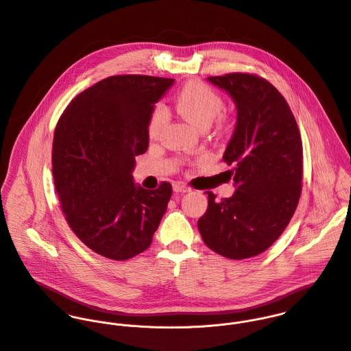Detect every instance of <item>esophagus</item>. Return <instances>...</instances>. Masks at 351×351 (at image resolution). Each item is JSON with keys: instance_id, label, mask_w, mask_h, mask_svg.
<instances>
[{"instance_id": "esophagus-1", "label": "esophagus", "mask_w": 351, "mask_h": 351, "mask_svg": "<svg viewBox=\"0 0 351 351\" xmlns=\"http://www.w3.org/2000/svg\"><path fill=\"white\" fill-rule=\"evenodd\" d=\"M173 190H175L176 193H189V191H191V189H190L187 184L180 183V182H178V183L173 184Z\"/></svg>"}]
</instances>
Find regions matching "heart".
Wrapping results in <instances>:
<instances>
[{
	"mask_svg": "<svg viewBox=\"0 0 351 351\" xmlns=\"http://www.w3.org/2000/svg\"><path fill=\"white\" fill-rule=\"evenodd\" d=\"M178 112L201 130H206L223 112V98L202 82H190L178 93ZM168 121V110L164 104H156L147 120V134L157 136Z\"/></svg>",
	"mask_w": 351,
	"mask_h": 351,
	"instance_id": "b5f03b06",
	"label": "heart"
}]
</instances>
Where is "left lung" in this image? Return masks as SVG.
<instances>
[{"mask_svg": "<svg viewBox=\"0 0 351 351\" xmlns=\"http://www.w3.org/2000/svg\"><path fill=\"white\" fill-rule=\"evenodd\" d=\"M235 101L238 120L223 160L234 169L237 190L216 201L198 220L205 245L217 254L243 260L271 247L289 226L302 191L304 152L297 120L279 90L247 72L209 76Z\"/></svg>", "mask_w": 351, "mask_h": 351, "instance_id": "8db88e82", "label": "left lung"}]
</instances>
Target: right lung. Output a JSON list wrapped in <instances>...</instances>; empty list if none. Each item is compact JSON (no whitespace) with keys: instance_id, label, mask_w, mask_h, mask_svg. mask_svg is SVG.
<instances>
[{"instance_id":"1","label":"right lung","mask_w":351,"mask_h":351,"mask_svg":"<svg viewBox=\"0 0 351 351\" xmlns=\"http://www.w3.org/2000/svg\"><path fill=\"white\" fill-rule=\"evenodd\" d=\"M175 79L109 76L76 95L60 116L51 171L73 234L97 254L124 261L145 252L167 210L172 186L132 182L135 157L149 146L147 120Z\"/></svg>"}]
</instances>
